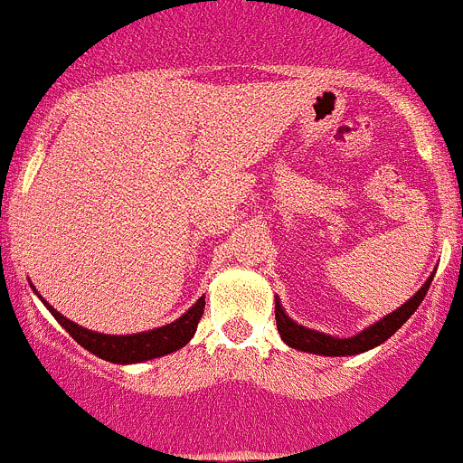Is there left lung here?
Segmentation results:
<instances>
[{"instance_id":"obj_1","label":"left lung","mask_w":463,"mask_h":463,"mask_svg":"<svg viewBox=\"0 0 463 463\" xmlns=\"http://www.w3.org/2000/svg\"><path fill=\"white\" fill-rule=\"evenodd\" d=\"M431 279L434 274L422 283V288L413 295V298L403 302L399 309H394L392 314H387L385 318H381L378 323L369 325L360 335L348 336V339H339V336L323 335V332L309 330L304 325H298L293 318H290L286 311H283L279 298H274V316H277V330L281 335V339L295 348V351L304 353H316V355H327V357H344V355H357V353L372 351L376 345H381L383 341H387L394 332L406 323L411 316L415 314V309L420 307V302L427 295L429 286H431Z\"/></svg>"}]
</instances>
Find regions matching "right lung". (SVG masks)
I'll return each instance as SVG.
<instances>
[{
  "label": "right lung",
  "instance_id": "obj_1",
  "mask_svg": "<svg viewBox=\"0 0 463 463\" xmlns=\"http://www.w3.org/2000/svg\"><path fill=\"white\" fill-rule=\"evenodd\" d=\"M41 302L48 307V311L55 316L57 323H60L61 327H64V330L82 345V348H87V351L94 353V355L101 357V360L115 362V364H133V362L154 360V357H161V355H168V353L180 351V348H184V345L189 344L191 336L195 335L198 320H201L203 311H205V298H201L184 316H182V318L175 320V323L164 325V327H156V330L140 332V335L118 336V335H101V332L87 330V327H82V325H76L73 320L61 316L57 309H52L45 299H41Z\"/></svg>",
  "mask_w": 463,
  "mask_h": 463
}]
</instances>
